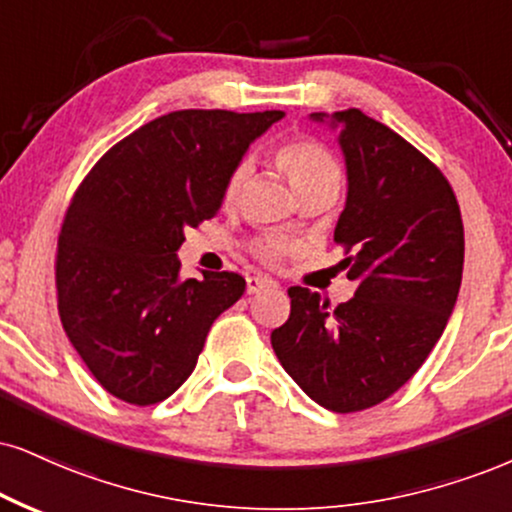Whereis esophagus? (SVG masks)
Returning <instances> with one entry per match:
<instances>
[{
    "mask_svg": "<svg viewBox=\"0 0 512 512\" xmlns=\"http://www.w3.org/2000/svg\"><path fill=\"white\" fill-rule=\"evenodd\" d=\"M277 282L268 280V277H258V275H249L246 277V294H258L263 289H275Z\"/></svg>",
    "mask_w": 512,
    "mask_h": 512,
    "instance_id": "obj_1",
    "label": "esophagus"
}]
</instances>
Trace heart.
I'll return each mask as SVG.
<instances>
[{
    "mask_svg": "<svg viewBox=\"0 0 512 512\" xmlns=\"http://www.w3.org/2000/svg\"><path fill=\"white\" fill-rule=\"evenodd\" d=\"M275 163L280 166L282 173L296 194H304L308 189L318 187H339V173L337 161L327 151L323 144L311 140V137H289V140L280 142L273 151ZM251 163L249 161H237L235 166L227 170L223 180V204L235 206L239 197H242L246 180H249ZM289 246L282 239L268 237L258 239L251 244V254L258 261L266 263V266H275L282 256L287 254Z\"/></svg>",
    "mask_w": 512,
    "mask_h": 512,
    "instance_id": "heart-1",
    "label": "heart"
}]
</instances>
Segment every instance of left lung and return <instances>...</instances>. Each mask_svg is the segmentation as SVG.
Listing matches in <instances>:
<instances>
[{
  "label": "left lung",
  "mask_w": 512,
  "mask_h": 512,
  "mask_svg": "<svg viewBox=\"0 0 512 512\" xmlns=\"http://www.w3.org/2000/svg\"><path fill=\"white\" fill-rule=\"evenodd\" d=\"M325 121V113H311ZM342 125L349 194L334 227L356 294L330 308L289 287V320L270 334L287 375L334 413L377 406L399 391L449 323L463 277V218L444 173L399 132L349 109Z\"/></svg>",
  "instance_id": "obj_1"
}]
</instances>
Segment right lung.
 Instances as JSON below:
<instances>
[{"label": "right lung", "mask_w": 512, "mask_h": 512, "mask_svg": "<svg viewBox=\"0 0 512 512\" xmlns=\"http://www.w3.org/2000/svg\"><path fill=\"white\" fill-rule=\"evenodd\" d=\"M285 116L185 109L106 151L75 189L56 246L63 330L102 387L132 406L192 375L213 320L244 294L237 273L182 280L187 227L223 204L227 170Z\"/></svg>", "instance_id": "1"}]
</instances>
